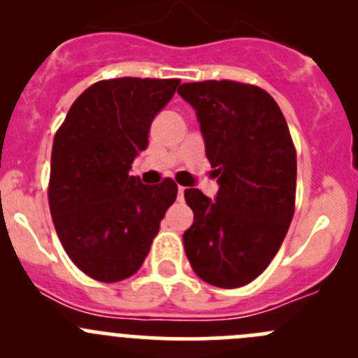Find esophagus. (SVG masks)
I'll list each match as a JSON object with an SVG mask.
<instances>
[{"label":"esophagus","instance_id":"obj_1","mask_svg":"<svg viewBox=\"0 0 358 358\" xmlns=\"http://www.w3.org/2000/svg\"><path fill=\"white\" fill-rule=\"evenodd\" d=\"M183 194H185V187H178V201H183Z\"/></svg>","mask_w":358,"mask_h":358}]
</instances>
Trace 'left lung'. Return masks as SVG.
<instances>
[{
    "label": "left lung",
    "instance_id": "left-lung-1",
    "mask_svg": "<svg viewBox=\"0 0 358 358\" xmlns=\"http://www.w3.org/2000/svg\"><path fill=\"white\" fill-rule=\"evenodd\" d=\"M215 168L216 201L185 189L194 223L183 246L197 277L216 287L246 286L270 265L289 230L296 201V149L270 93L230 81L183 83Z\"/></svg>",
    "mask_w": 358,
    "mask_h": 358
}]
</instances>
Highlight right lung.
Listing matches in <instances>:
<instances>
[{
	"label": "right lung",
	"mask_w": 358,
	"mask_h": 358,
	"mask_svg": "<svg viewBox=\"0 0 358 358\" xmlns=\"http://www.w3.org/2000/svg\"><path fill=\"white\" fill-rule=\"evenodd\" d=\"M178 85L180 79H103L76 99L57 129L50 213L67 256L92 279L119 282L138 272L176 199L171 178L143 185L129 169Z\"/></svg>",
	"instance_id": "obj_1"
}]
</instances>
